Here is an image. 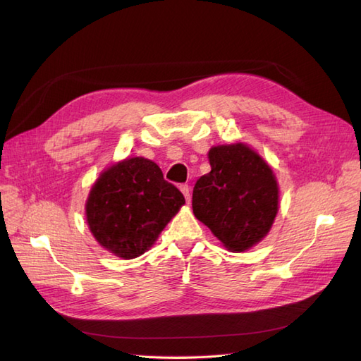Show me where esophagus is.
<instances>
[{"instance_id":"esophagus-1","label":"esophagus","mask_w":361,"mask_h":361,"mask_svg":"<svg viewBox=\"0 0 361 361\" xmlns=\"http://www.w3.org/2000/svg\"><path fill=\"white\" fill-rule=\"evenodd\" d=\"M180 191H182V194L185 195V199H187V202L190 203V200H191V191H190V187L188 185H180Z\"/></svg>"}]
</instances>
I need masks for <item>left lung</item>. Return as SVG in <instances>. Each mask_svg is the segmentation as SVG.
<instances>
[{
    "label": "left lung",
    "mask_w": 361,
    "mask_h": 361,
    "mask_svg": "<svg viewBox=\"0 0 361 361\" xmlns=\"http://www.w3.org/2000/svg\"><path fill=\"white\" fill-rule=\"evenodd\" d=\"M211 171L192 191V212L228 251L264 239L279 212V183L269 164L245 143L214 146Z\"/></svg>",
    "instance_id": "left-lung-1"
}]
</instances>
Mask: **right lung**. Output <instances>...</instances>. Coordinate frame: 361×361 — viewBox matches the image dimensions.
Wrapping results in <instances>:
<instances>
[{
  "label": "right lung",
  "instance_id": "obj_1",
  "mask_svg": "<svg viewBox=\"0 0 361 361\" xmlns=\"http://www.w3.org/2000/svg\"><path fill=\"white\" fill-rule=\"evenodd\" d=\"M183 204V194L164 180L158 164L133 157L99 174L85 202V220L101 247L128 260L154 245Z\"/></svg>",
  "mask_w": 361,
  "mask_h": 361
}]
</instances>
